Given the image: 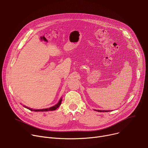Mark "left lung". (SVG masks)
I'll return each mask as SVG.
<instances>
[{
  "instance_id": "1",
  "label": "left lung",
  "mask_w": 148,
  "mask_h": 148,
  "mask_svg": "<svg viewBox=\"0 0 148 148\" xmlns=\"http://www.w3.org/2000/svg\"><path fill=\"white\" fill-rule=\"evenodd\" d=\"M95 111H97V112H110L109 110H95Z\"/></svg>"
}]
</instances>
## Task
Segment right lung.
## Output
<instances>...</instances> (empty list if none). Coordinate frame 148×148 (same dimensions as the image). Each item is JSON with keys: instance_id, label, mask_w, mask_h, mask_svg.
Segmentation results:
<instances>
[{"instance_id": "right-lung-1", "label": "right lung", "mask_w": 148, "mask_h": 148, "mask_svg": "<svg viewBox=\"0 0 148 148\" xmlns=\"http://www.w3.org/2000/svg\"><path fill=\"white\" fill-rule=\"evenodd\" d=\"M61 101H62V99L61 98V99L60 100L59 102L56 104L55 106H53L52 107H49V108H47V109H38V110H35V109H30V108H28V107H26L24 106L25 107H26V108H27L28 109L31 110V111H35V112H48V111H53V110H56L57 108H58L59 106L61 105Z\"/></svg>"}]
</instances>
